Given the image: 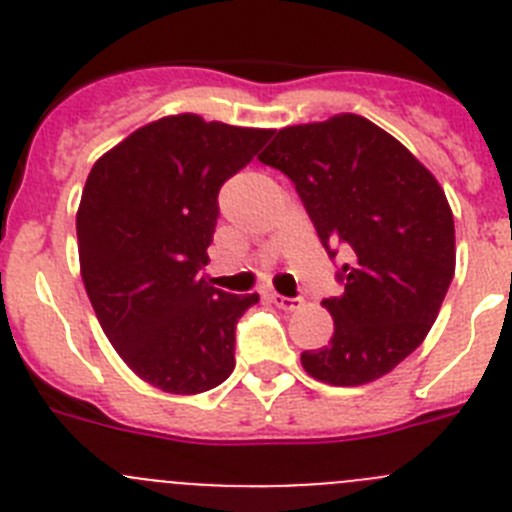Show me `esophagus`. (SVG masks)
Here are the masks:
<instances>
[{"label":"esophagus","instance_id":"1","mask_svg":"<svg viewBox=\"0 0 512 512\" xmlns=\"http://www.w3.org/2000/svg\"><path fill=\"white\" fill-rule=\"evenodd\" d=\"M269 302H271V305H277L279 310H287V312L297 310V307L302 305L300 297H284V295H277V292H271Z\"/></svg>","mask_w":512,"mask_h":512}]
</instances>
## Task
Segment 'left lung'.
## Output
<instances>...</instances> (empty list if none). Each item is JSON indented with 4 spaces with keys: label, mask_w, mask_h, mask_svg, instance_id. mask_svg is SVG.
I'll list each match as a JSON object with an SVG mask.
<instances>
[{
    "label": "left lung",
    "mask_w": 512,
    "mask_h": 512,
    "mask_svg": "<svg viewBox=\"0 0 512 512\" xmlns=\"http://www.w3.org/2000/svg\"><path fill=\"white\" fill-rule=\"evenodd\" d=\"M292 179L330 259L343 248L328 346L305 351L310 377L374 382L408 359L436 323L456 266L454 215L436 176L361 115L279 130L259 156Z\"/></svg>",
    "instance_id": "obj_1"
}]
</instances>
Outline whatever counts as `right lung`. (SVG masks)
Here are the masks:
<instances>
[{
  "mask_svg": "<svg viewBox=\"0 0 512 512\" xmlns=\"http://www.w3.org/2000/svg\"><path fill=\"white\" fill-rule=\"evenodd\" d=\"M274 130L171 115L92 166L76 212L81 279L104 336L143 382L200 395L235 366V325L259 295L212 287L202 269L217 192Z\"/></svg>",
  "mask_w": 512,
  "mask_h": 512,
  "instance_id": "add662e5",
  "label": "right lung"
}]
</instances>
